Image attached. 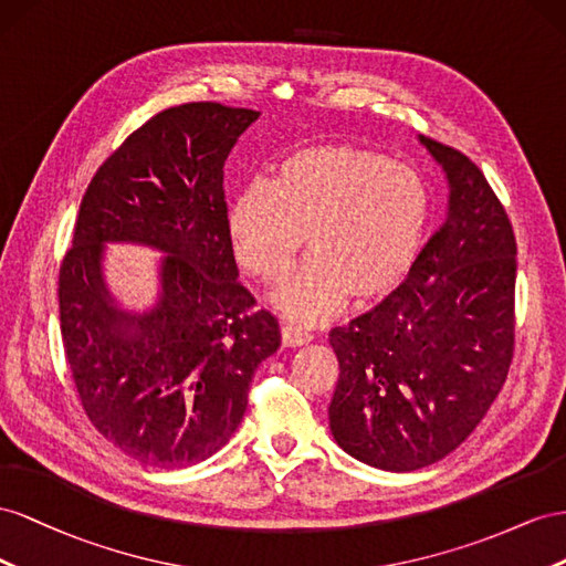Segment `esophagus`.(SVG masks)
<instances>
[{
  "instance_id": "esophagus-1",
  "label": "esophagus",
  "mask_w": 566,
  "mask_h": 566,
  "mask_svg": "<svg viewBox=\"0 0 566 566\" xmlns=\"http://www.w3.org/2000/svg\"><path fill=\"white\" fill-rule=\"evenodd\" d=\"M282 342H284V346H289V348H296V346L311 344V342H313V334L301 329V327L286 325V327H282Z\"/></svg>"
}]
</instances>
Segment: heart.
<instances>
[{"label": "heart", "mask_w": 566, "mask_h": 566, "mask_svg": "<svg viewBox=\"0 0 566 566\" xmlns=\"http://www.w3.org/2000/svg\"><path fill=\"white\" fill-rule=\"evenodd\" d=\"M429 206L415 168L355 144H315L284 156L272 182L255 180L239 193L228 232L239 265L263 282H282L308 237L311 258L274 303L315 325L350 294L367 303L406 282Z\"/></svg>", "instance_id": "b5f03b06"}]
</instances>
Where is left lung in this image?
Listing matches in <instances>:
<instances>
[{
	"label": "left lung",
	"mask_w": 566,
	"mask_h": 566,
	"mask_svg": "<svg viewBox=\"0 0 566 566\" xmlns=\"http://www.w3.org/2000/svg\"><path fill=\"white\" fill-rule=\"evenodd\" d=\"M441 166V230L377 308L329 332L338 384L329 429L346 453L384 472L443 460L507 379L516 244L505 208L464 154L417 135Z\"/></svg>",
	"instance_id": "left-lung-1"
}]
</instances>
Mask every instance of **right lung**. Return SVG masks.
Here are the masks:
<instances>
[{
  "mask_svg": "<svg viewBox=\"0 0 566 566\" xmlns=\"http://www.w3.org/2000/svg\"><path fill=\"white\" fill-rule=\"evenodd\" d=\"M261 113L197 102L144 123L96 170L59 274L61 338L96 431L154 467L232 439L280 325L239 282L222 168ZM108 243L164 252L157 296L130 310L103 274Z\"/></svg>",
  "mask_w": 566,
  "mask_h": 566,
  "instance_id": "right-lung-1",
  "label": "right lung"
}]
</instances>
